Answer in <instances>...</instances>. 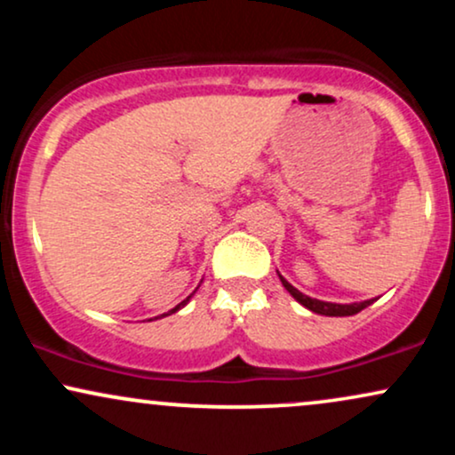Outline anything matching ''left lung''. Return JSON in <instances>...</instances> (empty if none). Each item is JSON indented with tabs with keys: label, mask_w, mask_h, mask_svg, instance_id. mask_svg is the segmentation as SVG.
<instances>
[{
	"label": "left lung",
	"mask_w": 455,
	"mask_h": 455,
	"mask_svg": "<svg viewBox=\"0 0 455 455\" xmlns=\"http://www.w3.org/2000/svg\"><path fill=\"white\" fill-rule=\"evenodd\" d=\"M289 291L297 297V299L301 301V304H306L307 307H312V310H315V312H321V315H353V312L362 310V307H363V304H362V306H336V304H321V301H312V299H307V297H301L299 293H295V291L291 289V286H289Z\"/></svg>",
	"instance_id": "8db88e82"
}]
</instances>
